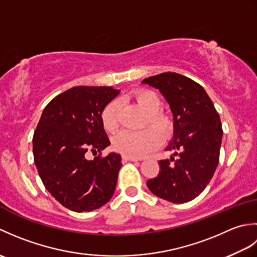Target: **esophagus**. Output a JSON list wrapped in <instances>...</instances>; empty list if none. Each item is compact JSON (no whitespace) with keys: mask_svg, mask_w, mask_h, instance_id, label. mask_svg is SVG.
<instances>
[{"mask_svg":"<svg viewBox=\"0 0 257 257\" xmlns=\"http://www.w3.org/2000/svg\"><path fill=\"white\" fill-rule=\"evenodd\" d=\"M122 160L123 161H138L139 159L138 158H136V157H130V156H122Z\"/></svg>","mask_w":257,"mask_h":257,"instance_id":"esophagus-1","label":"esophagus"}]
</instances>
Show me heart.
I'll list each match as a JSON object with an SVG mask.
<instances>
[{
	"label": "heart",
	"instance_id": "b5f03b06",
	"mask_svg": "<svg viewBox=\"0 0 257 257\" xmlns=\"http://www.w3.org/2000/svg\"><path fill=\"white\" fill-rule=\"evenodd\" d=\"M135 100L148 113L146 125H152L139 132L122 130L114 136L112 147L120 154L130 157H143L150 154L162 144L163 140L173 137L176 122L172 114L162 110V101L156 91L147 88L136 90ZM102 127L108 133L116 132L119 125V105L116 100L110 101L101 112Z\"/></svg>",
	"mask_w": 257,
	"mask_h": 257
}]
</instances>
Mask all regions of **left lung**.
<instances>
[{
    "label": "left lung",
    "instance_id": "obj_1",
    "mask_svg": "<svg viewBox=\"0 0 257 257\" xmlns=\"http://www.w3.org/2000/svg\"><path fill=\"white\" fill-rule=\"evenodd\" d=\"M165 96L176 122L167 150L174 157L160 160V171L147 181L152 193L172 203L195 199L209 184L219 165L222 123L203 87L177 73H162L143 80Z\"/></svg>",
    "mask_w": 257,
    "mask_h": 257
}]
</instances>
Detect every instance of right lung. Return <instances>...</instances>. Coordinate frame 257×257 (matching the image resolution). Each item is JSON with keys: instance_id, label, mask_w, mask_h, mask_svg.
I'll list each match as a JSON object with an SVG mask.
<instances>
[{"instance_id": "obj_1", "label": "right lung", "mask_w": 257, "mask_h": 257, "mask_svg": "<svg viewBox=\"0 0 257 257\" xmlns=\"http://www.w3.org/2000/svg\"><path fill=\"white\" fill-rule=\"evenodd\" d=\"M118 94L112 87H73L47 103L37 123L33 154L38 174L48 192L69 210H96L116 189L121 157L102 156L110 141L101 112ZM88 151L98 156L87 161Z\"/></svg>"}]
</instances>
